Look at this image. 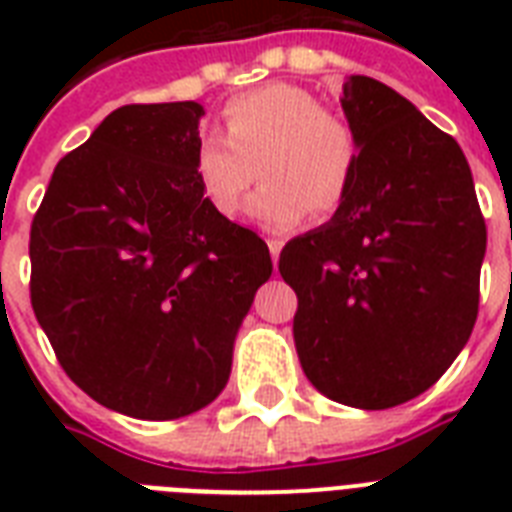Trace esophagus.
I'll use <instances>...</instances> for the list:
<instances>
[{
    "label": "esophagus",
    "mask_w": 512,
    "mask_h": 512,
    "mask_svg": "<svg viewBox=\"0 0 512 512\" xmlns=\"http://www.w3.org/2000/svg\"><path fill=\"white\" fill-rule=\"evenodd\" d=\"M281 247H284V244H281V241H279V239H268V249H271V260H273V265L279 263Z\"/></svg>",
    "instance_id": "34e87169"
}]
</instances>
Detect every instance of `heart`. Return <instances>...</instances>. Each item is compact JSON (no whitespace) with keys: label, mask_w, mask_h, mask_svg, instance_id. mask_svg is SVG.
I'll list each match as a JSON object with an SVG mask.
<instances>
[{"label":"heart","mask_w":512,"mask_h":512,"mask_svg":"<svg viewBox=\"0 0 512 512\" xmlns=\"http://www.w3.org/2000/svg\"><path fill=\"white\" fill-rule=\"evenodd\" d=\"M223 135H201L193 177L212 212L233 217L260 175L249 215L271 231L329 217L348 201L361 164L353 124L319 95L287 82L263 84L225 103Z\"/></svg>","instance_id":"1"}]
</instances>
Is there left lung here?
<instances>
[{
  "label": "left lung",
  "mask_w": 512,
  "mask_h": 512,
  "mask_svg": "<svg viewBox=\"0 0 512 512\" xmlns=\"http://www.w3.org/2000/svg\"><path fill=\"white\" fill-rule=\"evenodd\" d=\"M361 140L348 201L281 249L305 377L337 404L390 409L452 366L478 316L486 223L452 135L369 76L342 84Z\"/></svg>",
  "instance_id": "1"
}]
</instances>
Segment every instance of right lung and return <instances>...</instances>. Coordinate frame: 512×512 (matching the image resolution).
Segmentation results:
<instances>
[{
  "label": "right lung",
  "mask_w": 512,
  "mask_h": 512,
  "mask_svg": "<svg viewBox=\"0 0 512 512\" xmlns=\"http://www.w3.org/2000/svg\"><path fill=\"white\" fill-rule=\"evenodd\" d=\"M204 108L122 106L58 162L31 223V305L98 404L177 420L228 382L233 340L273 263L193 177Z\"/></svg>",
  "instance_id": "1"
}]
</instances>
